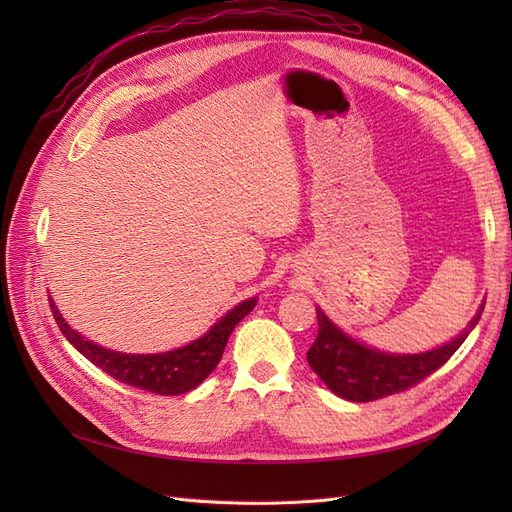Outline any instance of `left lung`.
Here are the masks:
<instances>
[{
    "label": "left lung",
    "instance_id": "1",
    "mask_svg": "<svg viewBox=\"0 0 512 512\" xmlns=\"http://www.w3.org/2000/svg\"><path fill=\"white\" fill-rule=\"evenodd\" d=\"M483 309L485 301L480 303L468 327L451 342L418 354H393L371 348L344 333L320 307H316L318 337L307 352V363L337 397L348 401L382 399L410 389L451 359L478 324Z\"/></svg>",
    "mask_w": 512,
    "mask_h": 512
}]
</instances>
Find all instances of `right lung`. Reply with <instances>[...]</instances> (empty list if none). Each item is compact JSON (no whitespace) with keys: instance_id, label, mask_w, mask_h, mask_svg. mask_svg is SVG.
<instances>
[{"instance_id":"1","label":"right lung","mask_w":512,"mask_h":512,"mask_svg":"<svg viewBox=\"0 0 512 512\" xmlns=\"http://www.w3.org/2000/svg\"><path fill=\"white\" fill-rule=\"evenodd\" d=\"M49 305L59 331L64 333L68 342L79 350L87 361L106 371L108 376L156 395H183L196 389L200 382H205L207 376L215 369V365L220 363L232 329L252 312L256 305V297L245 299L232 307L230 312H226L218 322H215L203 337L194 339L188 346L158 354H126L104 348L96 342H89L85 335L74 331L64 320L51 297Z\"/></svg>"}]
</instances>
